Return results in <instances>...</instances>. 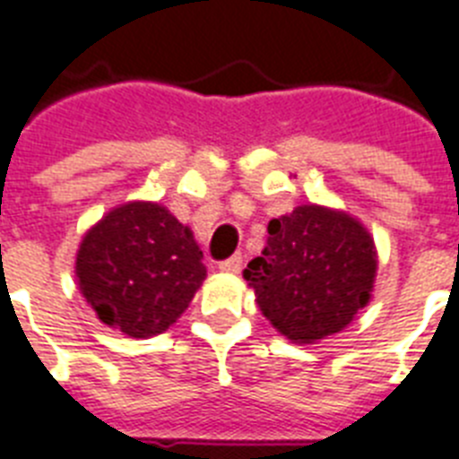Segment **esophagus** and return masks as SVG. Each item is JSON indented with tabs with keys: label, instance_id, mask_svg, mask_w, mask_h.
I'll return each instance as SVG.
<instances>
[{
	"label": "esophagus",
	"instance_id": "34e87169",
	"mask_svg": "<svg viewBox=\"0 0 459 459\" xmlns=\"http://www.w3.org/2000/svg\"><path fill=\"white\" fill-rule=\"evenodd\" d=\"M241 263H244V257H241V253H234V255H230L227 260H222L218 267H221L222 272H238L241 270Z\"/></svg>",
	"mask_w": 459,
	"mask_h": 459
}]
</instances>
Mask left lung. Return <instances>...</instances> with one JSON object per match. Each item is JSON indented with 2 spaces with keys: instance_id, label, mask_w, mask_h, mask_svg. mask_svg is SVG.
I'll return each instance as SVG.
<instances>
[{
  "instance_id": "8db88e82",
  "label": "left lung",
  "mask_w": 459,
  "mask_h": 459,
  "mask_svg": "<svg viewBox=\"0 0 459 459\" xmlns=\"http://www.w3.org/2000/svg\"><path fill=\"white\" fill-rule=\"evenodd\" d=\"M267 232L263 255L244 270L264 316L293 342L342 331L373 290L370 234L350 215L321 206H298Z\"/></svg>"
}]
</instances>
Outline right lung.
Returning <instances> with one entry per match:
<instances>
[{"label":"right lung","instance_id":"right-lung-1","mask_svg":"<svg viewBox=\"0 0 459 459\" xmlns=\"http://www.w3.org/2000/svg\"><path fill=\"white\" fill-rule=\"evenodd\" d=\"M195 237L159 204L115 208L77 253L79 289L102 324L131 338L164 333L206 279Z\"/></svg>","mask_w":459,"mask_h":459}]
</instances>
